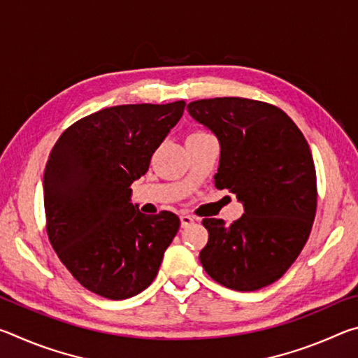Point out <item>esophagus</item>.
<instances>
[{
    "label": "esophagus",
    "mask_w": 358,
    "mask_h": 358,
    "mask_svg": "<svg viewBox=\"0 0 358 358\" xmlns=\"http://www.w3.org/2000/svg\"><path fill=\"white\" fill-rule=\"evenodd\" d=\"M180 221H181V227H187V226H189V224H192L196 220H194V216H191V215L181 213L180 215Z\"/></svg>",
    "instance_id": "esophagus-1"
}]
</instances>
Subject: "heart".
Instances as JSON below:
<instances>
[{"instance_id": "heart-1", "label": "heart", "mask_w": 358, "mask_h": 358, "mask_svg": "<svg viewBox=\"0 0 358 358\" xmlns=\"http://www.w3.org/2000/svg\"><path fill=\"white\" fill-rule=\"evenodd\" d=\"M194 134H196V132H194Z\"/></svg>"}]
</instances>
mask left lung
Wrapping results in <instances>:
<instances>
[{
  "instance_id": "1",
  "label": "left lung",
  "mask_w": 358,
  "mask_h": 358,
  "mask_svg": "<svg viewBox=\"0 0 358 358\" xmlns=\"http://www.w3.org/2000/svg\"><path fill=\"white\" fill-rule=\"evenodd\" d=\"M191 117L220 141L217 189H229L245 213L227 226L207 217L205 271L229 289L250 292L286 273L310 237L317 189L313 155L281 108L243 98L201 99Z\"/></svg>"
}]
</instances>
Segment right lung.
Masks as SVG:
<instances>
[{"label":"right lung","mask_w":358,"mask_h":358,"mask_svg":"<svg viewBox=\"0 0 358 358\" xmlns=\"http://www.w3.org/2000/svg\"><path fill=\"white\" fill-rule=\"evenodd\" d=\"M185 101L115 106L69 126L44 172L47 234L72 276L110 300L141 294L180 229L171 211L143 215L131 185L178 123Z\"/></svg>","instance_id":"right-lung-1"}]
</instances>
